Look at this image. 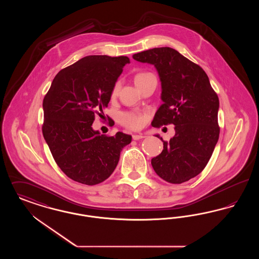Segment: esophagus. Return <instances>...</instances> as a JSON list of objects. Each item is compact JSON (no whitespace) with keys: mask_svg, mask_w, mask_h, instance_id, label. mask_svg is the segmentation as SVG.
Returning a JSON list of instances; mask_svg holds the SVG:
<instances>
[{"mask_svg":"<svg viewBox=\"0 0 259 259\" xmlns=\"http://www.w3.org/2000/svg\"><path fill=\"white\" fill-rule=\"evenodd\" d=\"M132 138H133V140H135V141H138V140L144 139V138H145V136L142 135V134H139V135H137V134H135V135L132 136Z\"/></svg>","mask_w":259,"mask_h":259,"instance_id":"obj_1","label":"esophagus"}]
</instances>
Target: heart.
I'll list each match as a JSON object with an SVG mask.
<instances>
[{"mask_svg":"<svg viewBox=\"0 0 259 259\" xmlns=\"http://www.w3.org/2000/svg\"><path fill=\"white\" fill-rule=\"evenodd\" d=\"M153 75L148 72H140L135 75V83L138 85L142 81H144L146 78ZM120 81H116L111 90V98H114L120 89ZM119 122L125 126L126 128L132 129V130H138L141 129L145 124V116L144 114L137 112V111H124L119 115Z\"/></svg>","mask_w":259,"mask_h":259,"instance_id":"1","label":"heart"}]
</instances>
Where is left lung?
Wrapping results in <instances>:
<instances>
[{"instance_id":"left-lung-1","label":"left lung","mask_w":259,"mask_h":259,"mask_svg":"<svg viewBox=\"0 0 259 259\" xmlns=\"http://www.w3.org/2000/svg\"><path fill=\"white\" fill-rule=\"evenodd\" d=\"M139 62L153 64L162 84L163 104L152 126L174 124L176 134L163 142L160 154L151 159L164 181L180 185L196 177L207 166L220 137V101L205 71L171 48H157L133 55Z\"/></svg>"}]
</instances>
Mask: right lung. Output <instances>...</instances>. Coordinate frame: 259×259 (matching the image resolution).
Masks as SVG:
<instances>
[{"label":"right lung","instance_id":"1","mask_svg":"<svg viewBox=\"0 0 259 259\" xmlns=\"http://www.w3.org/2000/svg\"><path fill=\"white\" fill-rule=\"evenodd\" d=\"M127 63V56L83 57L56 74L44 98L42 135L62 172L76 183L95 185L106 181L120 151L131 143L132 137L122 132L100 135L92 129Z\"/></svg>","mask_w":259,"mask_h":259}]
</instances>
